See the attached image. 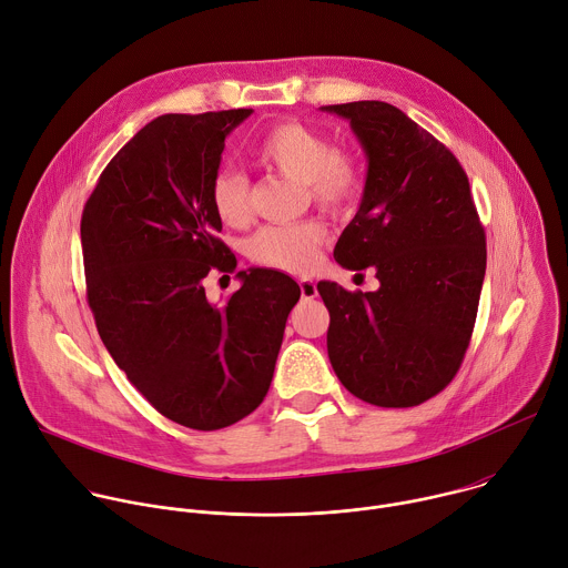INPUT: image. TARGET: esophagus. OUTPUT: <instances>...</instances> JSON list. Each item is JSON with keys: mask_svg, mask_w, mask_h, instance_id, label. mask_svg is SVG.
I'll list each match as a JSON object with an SVG mask.
<instances>
[{"mask_svg": "<svg viewBox=\"0 0 568 568\" xmlns=\"http://www.w3.org/2000/svg\"><path fill=\"white\" fill-rule=\"evenodd\" d=\"M298 287H301V296H303L305 301L316 296V283H314V281H310V278H303V281H298Z\"/></svg>", "mask_w": 568, "mask_h": 568, "instance_id": "obj_1", "label": "esophagus"}]
</instances>
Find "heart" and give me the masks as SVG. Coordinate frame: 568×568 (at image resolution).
I'll list each match as a JSON object with an SVG mask.
<instances>
[{"instance_id": "1", "label": "heart", "mask_w": 568, "mask_h": 568, "mask_svg": "<svg viewBox=\"0 0 568 568\" xmlns=\"http://www.w3.org/2000/svg\"><path fill=\"white\" fill-rule=\"evenodd\" d=\"M258 166L305 184L307 197L321 211L348 213L362 197L364 175L357 159L298 121H281L265 130L252 145ZM211 209L224 226H245L252 220V193L247 178L222 169L211 182ZM328 231L321 222L263 226L247 245L254 263L287 274H307L316 267Z\"/></svg>"}]
</instances>
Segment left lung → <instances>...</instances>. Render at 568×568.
Listing matches in <instances>:
<instances>
[{
  "label": "left lung",
  "mask_w": 568,
  "mask_h": 568,
  "mask_svg": "<svg viewBox=\"0 0 568 568\" xmlns=\"http://www.w3.org/2000/svg\"><path fill=\"white\" fill-rule=\"evenodd\" d=\"M351 121L368 173L335 261L373 267L377 292L316 285L331 312L328 357L339 382L375 407H416L458 373L471 339L485 231L458 159L382 101L323 105Z\"/></svg>",
  "instance_id": "obj_1"
}]
</instances>
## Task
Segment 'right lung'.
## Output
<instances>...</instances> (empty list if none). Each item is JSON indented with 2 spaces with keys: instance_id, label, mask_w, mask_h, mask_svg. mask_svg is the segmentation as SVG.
Masks as SVG:
<instances>
[{
  "instance_id": "1",
  "label": "right lung",
  "mask_w": 568,
  "mask_h": 568,
  "mask_svg": "<svg viewBox=\"0 0 568 568\" xmlns=\"http://www.w3.org/2000/svg\"><path fill=\"white\" fill-rule=\"evenodd\" d=\"M252 110L164 114L141 128L92 191L80 242L99 335L132 386L169 420L215 432L265 399L301 290L252 267L222 305L209 272H235L217 237L211 182L224 139Z\"/></svg>"
}]
</instances>
